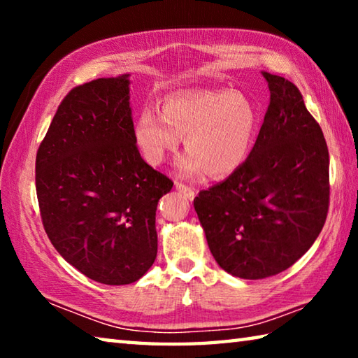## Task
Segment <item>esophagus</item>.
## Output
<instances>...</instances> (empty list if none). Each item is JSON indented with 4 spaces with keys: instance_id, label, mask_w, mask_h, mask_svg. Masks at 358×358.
Returning <instances> with one entry per match:
<instances>
[{
    "instance_id": "esophagus-1",
    "label": "esophagus",
    "mask_w": 358,
    "mask_h": 358,
    "mask_svg": "<svg viewBox=\"0 0 358 358\" xmlns=\"http://www.w3.org/2000/svg\"><path fill=\"white\" fill-rule=\"evenodd\" d=\"M175 187H177L180 192H183L185 196L189 199V201H192V199L196 197V189H194V187H191V186L185 185V183H181V181H175Z\"/></svg>"
}]
</instances>
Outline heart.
<instances>
[{
  "label": "heart",
  "mask_w": 358,
  "mask_h": 358,
  "mask_svg": "<svg viewBox=\"0 0 358 358\" xmlns=\"http://www.w3.org/2000/svg\"><path fill=\"white\" fill-rule=\"evenodd\" d=\"M259 128L252 102L227 90H189L162 102V113L143 108L132 136L151 166H159L178 150L185 137L187 153L178 169L185 175L205 171L208 177H227L243 164Z\"/></svg>",
  "instance_id": "obj_1"
}]
</instances>
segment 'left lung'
Listing matches in <instances>:
<instances>
[{
  "label": "left lung",
  "instance_id": "1",
  "mask_svg": "<svg viewBox=\"0 0 358 358\" xmlns=\"http://www.w3.org/2000/svg\"><path fill=\"white\" fill-rule=\"evenodd\" d=\"M262 76L270 104L250 156L194 199L215 260L243 280L292 266L319 237L330 203L322 129L292 82Z\"/></svg>",
  "mask_w": 358,
  "mask_h": 358
}]
</instances>
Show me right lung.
Returning <instances> with one entry per match:
<instances>
[{
  "label": "right lung",
  "instance_id": "obj_1",
  "mask_svg": "<svg viewBox=\"0 0 358 358\" xmlns=\"http://www.w3.org/2000/svg\"><path fill=\"white\" fill-rule=\"evenodd\" d=\"M128 76L64 96L36 155L47 237L66 262L108 286L147 273L157 254L156 207L173 181L142 159Z\"/></svg>",
  "mask_w": 358,
  "mask_h": 358
}]
</instances>
